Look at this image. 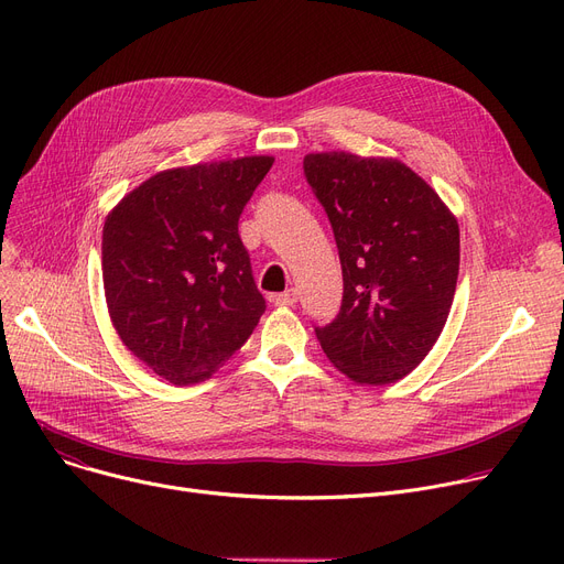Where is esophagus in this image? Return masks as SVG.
<instances>
[{
  "instance_id": "34e87169",
  "label": "esophagus",
  "mask_w": 564,
  "mask_h": 564,
  "mask_svg": "<svg viewBox=\"0 0 564 564\" xmlns=\"http://www.w3.org/2000/svg\"><path fill=\"white\" fill-rule=\"evenodd\" d=\"M294 302H297V290H294V288H290V290H285V292H281L274 297L276 306H292Z\"/></svg>"
}]
</instances>
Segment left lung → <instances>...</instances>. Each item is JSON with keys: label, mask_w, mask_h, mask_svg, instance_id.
<instances>
[{"label": "left lung", "mask_w": 564, "mask_h": 564, "mask_svg": "<svg viewBox=\"0 0 564 564\" xmlns=\"http://www.w3.org/2000/svg\"><path fill=\"white\" fill-rule=\"evenodd\" d=\"M306 181L327 210L343 270L338 317L315 329L351 381L393 383L438 340L459 274V224L404 162L308 153Z\"/></svg>", "instance_id": "8db88e82"}]
</instances>
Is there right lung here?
Wrapping results in <instances>:
<instances>
[{
	"label": "right lung",
	"mask_w": 564,
	"mask_h": 564,
	"mask_svg": "<svg viewBox=\"0 0 564 564\" xmlns=\"http://www.w3.org/2000/svg\"><path fill=\"white\" fill-rule=\"evenodd\" d=\"M272 164V155H249L166 169L105 219L102 283L113 329L175 387L210 377L264 313L237 221Z\"/></svg>",
	"instance_id": "right-lung-1"
}]
</instances>
